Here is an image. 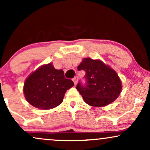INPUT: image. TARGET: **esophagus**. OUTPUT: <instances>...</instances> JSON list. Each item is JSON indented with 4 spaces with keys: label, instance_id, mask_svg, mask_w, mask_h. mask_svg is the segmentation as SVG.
<instances>
[{
    "label": "esophagus",
    "instance_id": "esophagus-1",
    "mask_svg": "<svg viewBox=\"0 0 150 150\" xmlns=\"http://www.w3.org/2000/svg\"><path fill=\"white\" fill-rule=\"evenodd\" d=\"M73 80L74 84H75V85H77V77H74Z\"/></svg>",
    "mask_w": 150,
    "mask_h": 150
}]
</instances>
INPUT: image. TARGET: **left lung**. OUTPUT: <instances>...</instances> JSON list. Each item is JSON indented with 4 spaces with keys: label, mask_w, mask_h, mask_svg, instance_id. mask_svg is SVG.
<instances>
[{
    "label": "left lung",
    "mask_w": 150,
    "mask_h": 150,
    "mask_svg": "<svg viewBox=\"0 0 150 150\" xmlns=\"http://www.w3.org/2000/svg\"><path fill=\"white\" fill-rule=\"evenodd\" d=\"M77 69L85 72L87 83L82 85L79 82L76 89L89 106H105L114 101L120 95L121 80L116 72L104 62L85 58L77 66Z\"/></svg>",
    "instance_id": "obj_1"
}]
</instances>
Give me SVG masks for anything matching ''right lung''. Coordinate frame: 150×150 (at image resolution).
<instances>
[{
  "mask_svg": "<svg viewBox=\"0 0 150 150\" xmlns=\"http://www.w3.org/2000/svg\"><path fill=\"white\" fill-rule=\"evenodd\" d=\"M74 86L65 79L63 70H56L52 63L43 65L27 77L23 92L32 106L42 110L51 109L63 102L66 91Z\"/></svg>",
  "mask_w": 150,
  "mask_h": 150,
  "instance_id": "obj_1",
  "label": "right lung"
}]
</instances>
